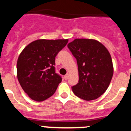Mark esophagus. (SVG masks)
I'll list each match as a JSON object with an SVG mask.
<instances>
[{"label":"esophagus","instance_id":"obj_1","mask_svg":"<svg viewBox=\"0 0 131 131\" xmlns=\"http://www.w3.org/2000/svg\"><path fill=\"white\" fill-rule=\"evenodd\" d=\"M64 79H65V80L68 79V78H69V74H67L66 75H64Z\"/></svg>","mask_w":131,"mask_h":131}]
</instances>
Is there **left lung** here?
Masks as SVG:
<instances>
[{
  "label": "left lung",
  "mask_w": 131,
  "mask_h": 131,
  "mask_svg": "<svg viewBox=\"0 0 131 131\" xmlns=\"http://www.w3.org/2000/svg\"><path fill=\"white\" fill-rule=\"evenodd\" d=\"M68 47L76 58L79 80L72 92L86 101L95 100L107 89L113 74L111 55L103 44L91 39H75Z\"/></svg>",
  "instance_id": "8db88e82"
}]
</instances>
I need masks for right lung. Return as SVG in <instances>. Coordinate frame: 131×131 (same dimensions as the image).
I'll return each mask as SVG.
<instances>
[{"label": "right lung", "instance_id": "add662e5", "mask_svg": "<svg viewBox=\"0 0 131 131\" xmlns=\"http://www.w3.org/2000/svg\"><path fill=\"white\" fill-rule=\"evenodd\" d=\"M68 39H37L24 49L17 61L20 86L33 100L42 102L55 92L62 81L55 72V57Z\"/></svg>", "mask_w": 131, "mask_h": 131}]
</instances>
